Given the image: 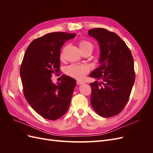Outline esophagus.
Returning <instances> with one entry per match:
<instances>
[{
    "mask_svg": "<svg viewBox=\"0 0 153 153\" xmlns=\"http://www.w3.org/2000/svg\"><path fill=\"white\" fill-rule=\"evenodd\" d=\"M82 84H84V82H82V81H80V80H77L76 81V84L77 85H81Z\"/></svg>",
    "mask_w": 153,
    "mask_h": 153,
    "instance_id": "esophagus-1",
    "label": "esophagus"
}]
</instances>
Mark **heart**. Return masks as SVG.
I'll list each match as a JSON object with an SVG mask.
<instances>
[{"mask_svg": "<svg viewBox=\"0 0 153 153\" xmlns=\"http://www.w3.org/2000/svg\"><path fill=\"white\" fill-rule=\"evenodd\" d=\"M78 46L80 49L83 52H91L92 48V45L90 41L85 39H80L78 41ZM62 57V53L61 54V57ZM88 71V68L84 64H72L69 66L67 68L66 72L67 75L71 76V77L76 78L78 80H82L87 75Z\"/></svg>", "mask_w": 153, "mask_h": 153, "instance_id": "obj_1", "label": "heart"}]
</instances>
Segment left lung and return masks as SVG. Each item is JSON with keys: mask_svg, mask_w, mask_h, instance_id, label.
Returning a JSON list of instances; mask_svg holds the SVG:
<instances>
[{"mask_svg": "<svg viewBox=\"0 0 153 153\" xmlns=\"http://www.w3.org/2000/svg\"><path fill=\"white\" fill-rule=\"evenodd\" d=\"M89 34L96 39L98 62L90 77L91 104L99 115L108 118L121 113L126 105L135 80L131 54L119 37L103 29Z\"/></svg>", "mask_w": 153, "mask_h": 153, "instance_id": "left-lung-1", "label": "left lung"}]
</instances>
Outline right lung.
I'll return each instance as SVG.
<instances>
[{"instance_id": "obj_1", "label": "right lung", "mask_w": 153, "mask_h": 153, "mask_svg": "<svg viewBox=\"0 0 153 153\" xmlns=\"http://www.w3.org/2000/svg\"><path fill=\"white\" fill-rule=\"evenodd\" d=\"M75 34L52 32L34 41L26 50L20 76L25 98L35 112L45 119L58 120L66 114L75 81L62 75L55 82L52 73L60 71L62 45Z\"/></svg>"}]
</instances>
